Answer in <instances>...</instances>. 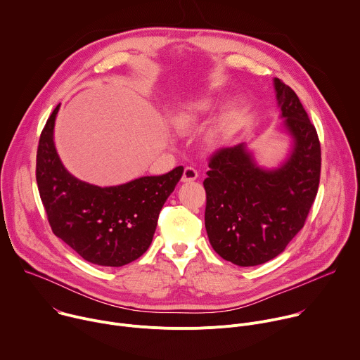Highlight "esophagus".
Segmentation results:
<instances>
[{"label": "esophagus", "instance_id": "34e87169", "mask_svg": "<svg viewBox=\"0 0 360 360\" xmlns=\"http://www.w3.org/2000/svg\"><path fill=\"white\" fill-rule=\"evenodd\" d=\"M196 178H198V171H196L195 168H192V167H186V168L184 169V174H182L181 181H182V182H192V181H195Z\"/></svg>", "mask_w": 360, "mask_h": 360}]
</instances>
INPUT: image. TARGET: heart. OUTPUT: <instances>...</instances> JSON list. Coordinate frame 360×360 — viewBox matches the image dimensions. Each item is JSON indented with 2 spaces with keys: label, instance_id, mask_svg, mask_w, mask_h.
<instances>
[{
  "label": "heart",
  "instance_id": "1",
  "mask_svg": "<svg viewBox=\"0 0 360 360\" xmlns=\"http://www.w3.org/2000/svg\"><path fill=\"white\" fill-rule=\"evenodd\" d=\"M215 101L211 96H196L181 104L172 114L171 122L179 134H192L199 131L210 121L215 111ZM238 117L233 111H225L211 127L205 136V142L210 148H219L225 145L235 134Z\"/></svg>",
  "mask_w": 360,
  "mask_h": 360
}]
</instances>
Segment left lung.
<instances>
[{"instance_id":"1","label":"left lung","mask_w":360,"mask_h":360,"mask_svg":"<svg viewBox=\"0 0 360 360\" xmlns=\"http://www.w3.org/2000/svg\"><path fill=\"white\" fill-rule=\"evenodd\" d=\"M278 104L292 135L289 160L266 171L245 143L210 158L205 228L214 250L238 266L265 264L285 250L303 228L321 179V142L295 91L275 79Z\"/></svg>"}]
</instances>
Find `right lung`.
<instances>
[{
	"instance_id": "add662e5",
	"label": "right lung",
	"mask_w": 360,
	"mask_h": 360,
	"mask_svg": "<svg viewBox=\"0 0 360 360\" xmlns=\"http://www.w3.org/2000/svg\"><path fill=\"white\" fill-rule=\"evenodd\" d=\"M49 115L38 142L37 185L51 229L81 258L99 266H124L142 256L155 233L165 200L184 167L160 176L101 188L72 176L60 161Z\"/></svg>"
}]
</instances>
